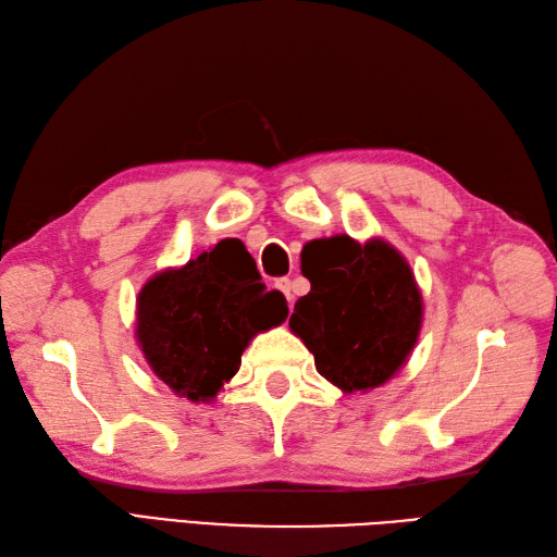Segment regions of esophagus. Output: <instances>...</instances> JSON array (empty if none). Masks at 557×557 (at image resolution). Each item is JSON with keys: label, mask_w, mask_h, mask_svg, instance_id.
<instances>
[{"label": "esophagus", "mask_w": 557, "mask_h": 557, "mask_svg": "<svg viewBox=\"0 0 557 557\" xmlns=\"http://www.w3.org/2000/svg\"><path fill=\"white\" fill-rule=\"evenodd\" d=\"M275 287H277L284 296H287V301H289V304L294 301V294H292V280H289V277H280V280L275 282Z\"/></svg>", "instance_id": "1"}]
</instances>
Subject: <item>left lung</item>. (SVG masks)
I'll use <instances>...</instances> for the list:
<instances>
[{
  "label": "left lung",
  "instance_id": "left-lung-1",
  "mask_svg": "<svg viewBox=\"0 0 557 557\" xmlns=\"http://www.w3.org/2000/svg\"><path fill=\"white\" fill-rule=\"evenodd\" d=\"M310 292L289 318L315 369L344 393L372 391L400 372L417 346L423 301L405 256L379 237L334 235L308 256Z\"/></svg>",
  "mask_w": 557,
  "mask_h": 557
}]
</instances>
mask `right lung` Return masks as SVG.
<instances>
[{"instance_id":"add662e5","label":"right lung","mask_w":557,"mask_h":557,"mask_svg":"<svg viewBox=\"0 0 557 557\" xmlns=\"http://www.w3.org/2000/svg\"><path fill=\"white\" fill-rule=\"evenodd\" d=\"M289 315L265 292L239 239H223L150 277L136 298V338L154 376L178 397L209 403L242 364L249 341Z\"/></svg>"}]
</instances>
